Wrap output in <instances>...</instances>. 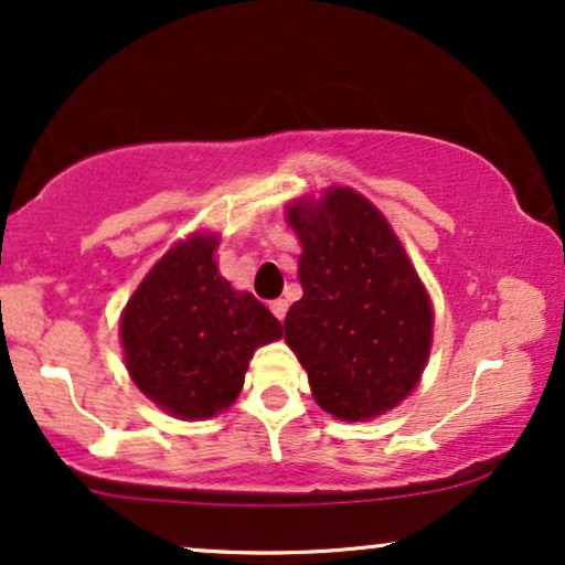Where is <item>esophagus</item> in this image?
Returning a JSON list of instances; mask_svg holds the SVG:
<instances>
[{"label":"esophagus","mask_w":565,"mask_h":565,"mask_svg":"<svg viewBox=\"0 0 565 565\" xmlns=\"http://www.w3.org/2000/svg\"><path fill=\"white\" fill-rule=\"evenodd\" d=\"M287 310H289L287 299H274V302H270V312H274L278 320H284V315H287Z\"/></svg>","instance_id":"1"}]
</instances>
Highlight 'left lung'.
I'll list each match as a JSON object with an SVG mask.
<instances>
[{
  "label": "left lung",
  "mask_w": 565,
  "mask_h": 565,
  "mask_svg": "<svg viewBox=\"0 0 565 565\" xmlns=\"http://www.w3.org/2000/svg\"><path fill=\"white\" fill-rule=\"evenodd\" d=\"M289 224L302 243V299L284 341L297 353L322 411L370 420L418 385L431 349L434 310L385 216L351 188L299 199Z\"/></svg>",
  "instance_id": "left-lung-1"
}]
</instances>
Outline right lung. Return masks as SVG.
<instances>
[{
	"instance_id": "1",
	"label": "right lung",
	"mask_w": 565,
	"mask_h": 565,
	"mask_svg": "<svg viewBox=\"0 0 565 565\" xmlns=\"http://www.w3.org/2000/svg\"><path fill=\"white\" fill-rule=\"evenodd\" d=\"M216 245V235L195 232L170 247L120 315L126 370L175 418H212L230 408L253 351L281 338L268 307L220 274Z\"/></svg>"
}]
</instances>
